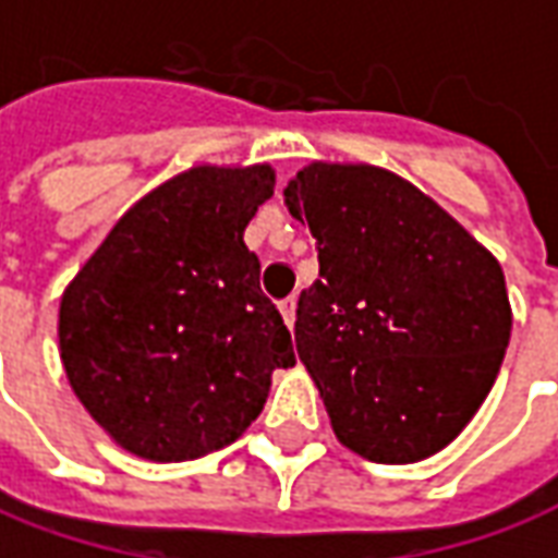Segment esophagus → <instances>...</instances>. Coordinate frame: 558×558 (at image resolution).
<instances>
[{
  "mask_svg": "<svg viewBox=\"0 0 558 558\" xmlns=\"http://www.w3.org/2000/svg\"><path fill=\"white\" fill-rule=\"evenodd\" d=\"M280 314H283V323H287V326H295V299H283V302H280Z\"/></svg>",
  "mask_w": 558,
  "mask_h": 558,
  "instance_id": "1",
  "label": "esophagus"
}]
</instances>
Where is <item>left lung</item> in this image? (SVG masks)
<instances>
[{"instance_id":"1","label":"left lung","mask_w":558,"mask_h":558,"mask_svg":"<svg viewBox=\"0 0 558 558\" xmlns=\"http://www.w3.org/2000/svg\"><path fill=\"white\" fill-rule=\"evenodd\" d=\"M283 202L317 239L295 350L338 441L384 465L435 456L477 414L508 350L498 259L435 198L368 162H311Z\"/></svg>"}]
</instances>
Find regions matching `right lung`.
Wrapping results in <instances>:
<instances>
[{
    "label": "right lung",
    "instance_id": "1",
    "mask_svg": "<svg viewBox=\"0 0 558 558\" xmlns=\"http://www.w3.org/2000/svg\"><path fill=\"white\" fill-rule=\"evenodd\" d=\"M271 193L268 162L181 171L117 220L62 292L65 377L126 453L220 450L259 416L271 372L295 365L244 244Z\"/></svg>",
    "mask_w": 558,
    "mask_h": 558
}]
</instances>
